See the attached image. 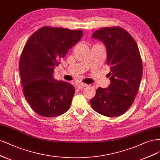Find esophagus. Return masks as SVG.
Listing matches in <instances>:
<instances>
[{
    "label": "esophagus",
    "mask_w": 160,
    "mask_h": 160,
    "mask_svg": "<svg viewBox=\"0 0 160 160\" xmlns=\"http://www.w3.org/2000/svg\"><path fill=\"white\" fill-rule=\"evenodd\" d=\"M86 86H87V84H84V83H78V84H76V87L78 88V89L86 87Z\"/></svg>",
    "instance_id": "1"
}]
</instances>
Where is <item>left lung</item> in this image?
<instances>
[{"label": "left lung", "mask_w": 160, "mask_h": 160, "mask_svg": "<svg viewBox=\"0 0 160 160\" xmlns=\"http://www.w3.org/2000/svg\"><path fill=\"white\" fill-rule=\"evenodd\" d=\"M92 37L104 43L111 83L99 87L90 100L93 110L107 117L120 116L135 100L142 77V60L137 43L126 30L110 27L97 30Z\"/></svg>", "instance_id": "left-lung-1"}]
</instances>
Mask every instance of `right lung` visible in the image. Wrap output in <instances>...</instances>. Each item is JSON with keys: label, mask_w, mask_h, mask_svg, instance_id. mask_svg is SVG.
<instances>
[{"label": "right lung", "mask_w": 160, "mask_h": 160, "mask_svg": "<svg viewBox=\"0 0 160 160\" xmlns=\"http://www.w3.org/2000/svg\"><path fill=\"white\" fill-rule=\"evenodd\" d=\"M82 34L81 30L47 26L34 32L24 45L19 62L23 94L38 115L52 118L68 110L74 88L55 80L52 73Z\"/></svg>", "instance_id": "obj_1"}]
</instances>
